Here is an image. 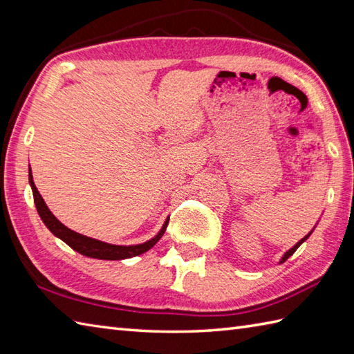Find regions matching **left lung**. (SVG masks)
<instances>
[{"label": "left lung", "instance_id": "8db88e82", "mask_svg": "<svg viewBox=\"0 0 354 354\" xmlns=\"http://www.w3.org/2000/svg\"><path fill=\"white\" fill-rule=\"evenodd\" d=\"M312 231H313V230H312ZM312 231H310V232H309V234H307V236H304V237H303L301 240H299V242H298L297 245H293V246L290 248V250H289V251H286V252H284V255H283V257L280 259V263H284L286 260H288V259L290 257V255H292L293 252H295V251L298 250V248H299V245H301L303 242H306V240H307V239H309V236L312 234Z\"/></svg>", "mask_w": 354, "mask_h": 354}]
</instances>
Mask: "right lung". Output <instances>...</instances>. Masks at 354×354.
Returning <instances> with one entry per match:
<instances>
[{
  "mask_svg": "<svg viewBox=\"0 0 354 354\" xmlns=\"http://www.w3.org/2000/svg\"><path fill=\"white\" fill-rule=\"evenodd\" d=\"M28 183H30V187H32V192H33L36 209H37V213H39L42 222L45 223V227H47L56 237L61 239L62 242H65L70 248H73L74 251H77L82 255H86V257L99 259V260H124V259L135 257V255L145 254L158 242V240L162 237L165 228H167L169 217L165 219L162 228L160 230V232H158L155 237L147 240V242H145V243L129 245V246L111 245L106 242H102V240L86 237L84 234H79V232H76V231L66 228L65 225L62 222H59L56 219V216L50 212L47 204L44 202L42 196L39 194V192H37L36 185L33 183L32 169H28Z\"/></svg>",
  "mask_w": 354,
  "mask_h": 354,
  "instance_id": "right-lung-1",
  "label": "right lung"
}]
</instances>
